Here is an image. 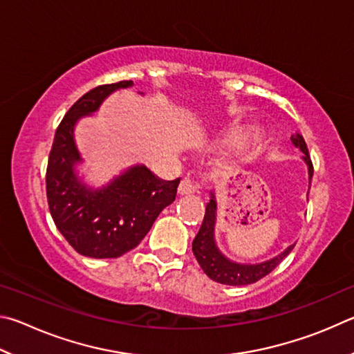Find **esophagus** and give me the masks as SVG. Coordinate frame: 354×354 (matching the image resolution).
I'll list each match as a JSON object with an SVG mask.
<instances>
[{"label": "esophagus", "instance_id": "obj_1", "mask_svg": "<svg viewBox=\"0 0 354 354\" xmlns=\"http://www.w3.org/2000/svg\"><path fill=\"white\" fill-rule=\"evenodd\" d=\"M197 191V185L194 180H191L189 177L182 178L180 185H178V194L180 196H188V194H194Z\"/></svg>", "mask_w": 354, "mask_h": 354}]
</instances>
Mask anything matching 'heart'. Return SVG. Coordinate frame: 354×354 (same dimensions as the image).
<instances>
[{
  "mask_svg": "<svg viewBox=\"0 0 354 354\" xmlns=\"http://www.w3.org/2000/svg\"><path fill=\"white\" fill-rule=\"evenodd\" d=\"M253 132H255V126H252V124H244V126H241L232 133V141L238 142V145H243Z\"/></svg>",
  "mask_w": 354,
  "mask_h": 354,
  "instance_id": "heart-1",
  "label": "heart"
}]
</instances>
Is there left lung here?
<instances>
[{
	"label": "left lung",
	"instance_id": "obj_1",
	"mask_svg": "<svg viewBox=\"0 0 354 354\" xmlns=\"http://www.w3.org/2000/svg\"><path fill=\"white\" fill-rule=\"evenodd\" d=\"M290 141L295 147L305 153L303 160L308 165V174L309 180L313 178V161L308 153V146L303 136L300 133H295L290 136ZM214 225H216V199L212 193V199L207 203L205 216H203V222L201 225L199 233L196 234L193 241V252L201 264L203 272L212 278L213 281H218L221 284H228V286H245V284L257 283L261 280L263 277L269 275L278 264H280L284 258H286L290 250L294 249V244L289 245L286 250L281 252L280 255L269 259V261L258 263V264H239L230 261L227 257L222 255L219 252L218 245L214 241Z\"/></svg>",
	"mask_w": 354,
	"mask_h": 354
}]
</instances>
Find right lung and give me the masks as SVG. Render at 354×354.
Here are the masks:
<instances>
[{"mask_svg":"<svg viewBox=\"0 0 354 354\" xmlns=\"http://www.w3.org/2000/svg\"><path fill=\"white\" fill-rule=\"evenodd\" d=\"M132 80L99 85L73 104L59 124L49 152L46 196L55 227L74 250L90 258H118L135 249L151 230L161 209L176 201L180 178L161 180L136 165L102 188H90L77 177L80 158L74 126L101 107L111 93Z\"/></svg>","mask_w":354,"mask_h":354,"instance_id":"right-lung-1","label":"right lung"}]
</instances>
